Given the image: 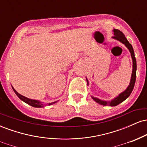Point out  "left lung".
<instances>
[{
  "label": "left lung",
  "instance_id": "left-lung-1",
  "mask_svg": "<svg viewBox=\"0 0 147 147\" xmlns=\"http://www.w3.org/2000/svg\"><path fill=\"white\" fill-rule=\"evenodd\" d=\"M114 32V36H113V38H115V39L118 40L119 41H120L121 43H122L123 44H124L127 47V48L129 49V50L131 52V57H132L133 59V71H132V75H131V82H130V84L128 86L126 90H125L124 92H122V93L119 94V96L117 97H115L114 99L111 100V102H107V101H103L101 100L97 97H92V98L93 100H95L96 102H97L98 104H101V105L104 106H115L119 104L120 103L124 102L126 99H127L128 97H129V95H131V93L132 92L133 88H134L135 83H136V70H137V64H136V57H135L134 55V50H133V48L131 45V43H129V41H127L126 38L125 37V35L123 34L120 30H113ZM88 84V81L86 79Z\"/></svg>",
  "mask_w": 147,
  "mask_h": 147
}]
</instances>
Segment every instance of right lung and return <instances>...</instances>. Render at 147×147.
Here are the masks:
<instances>
[{
	"instance_id": "obj_1",
	"label": "right lung",
	"mask_w": 147,
	"mask_h": 147,
	"mask_svg": "<svg viewBox=\"0 0 147 147\" xmlns=\"http://www.w3.org/2000/svg\"><path fill=\"white\" fill-rule=\"evenodd\" d=\"M13 90H14V92L16 93V95L18 96V97H19L20 99H21L22 101H23V102L27 103L28 104H29V105L33 106V107H36V108H41V107H43V106H45V105H52V104H55L57 102H52V103H49V104H43L41 102H38V101L37 100H34V99H29V98H27V97H24V96L21 95V94H19L18 92L16 91L14 88L12 87Z\"/></svg>"
}]
</instances>
